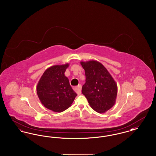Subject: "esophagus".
<instances>
[{"label":"esophagus","mask_w":156,"mask_h":156,"mask_svg":"<svg viewBox=\"0 0 156 156\" xmlns=\"http://www.w3.org/2000/svg\"><path fill=\"white\" fill-rule=\"evenodd\" d=\"M75 90L77 93L78 95H80L81 94L82 85H78L76 88H75Z\"/></svg>","instance_id":"1"}]
</instances>
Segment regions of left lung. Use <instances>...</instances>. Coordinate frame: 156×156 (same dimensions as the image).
<instances>
[{
    "instance_id": "left-lung-1",
    "label": "left lung",
    "mask_w": 156,
    "mask_h": 156,
    "mask_svg": "<svg viewBox=\"0 0 156 156\" xmlns=\"http://www.w3.org/2000/svg\"><path fill=\"white\" fill-rule=\"evenodd\" d=\"M81 64L86 76V82L82 86V93L94 111L104 113L116 102L117 83L101 62L90 60L81 61Z\"/></svg>"
}]
</instances>
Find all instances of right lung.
I'll list each match as a JSON object with an SVG mask.
<instances>
[{"label": "right lung", "mask_w": 156, "mask_h": 156, "mask_svg": "<svg viewBox=\"0 0 156 156\" xmlns=\"http://www.w3.org/2000/svg\"><path fill=\"white\" fill-rule=\"evenodd\" d=\"M68 67L69 64L49 67L37 83V95L41 103L54 112L66 111L77 96L64 74Z\"/></svg>", "instance_id": "right-lung-1"}]
</instances>
